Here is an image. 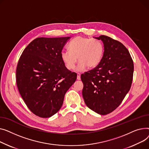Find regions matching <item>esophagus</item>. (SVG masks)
<instances>
[{
	"label": "esophagus",
	"instance_id": "34e87169",
	"mask_svg": "<svg viewBox=\"0 0 149 149\" xmlns=\"http://www.w3.org/2000/svg\"><path fill=\"white\" fill-rule=\"evenodd\" d=\"M77 79L81 80V74H79V73L77 74Z\"/></svg>",
	"mask_w": 149,
	"mask_h": 149
}]
</instances>
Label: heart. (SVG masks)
I'll return each mask as SVG.
<instances>
[{
  "mask_svg": "<svg viewBox=\"0 0 149 149\" xmlns=\"http://www.w3.org/2000/svg\"><path fill=\"white\" fill-rule=\"evenodd\" d=\"M68 50L61 52V58L65 67L73 70L79 61L76 70L83 72L88 67L94 68L98 66L103 58L104 48L102 43L97 40L77 37L68 45ZM78 59H77V58Z\"/></svg>",
  "mask_w": 149,
  "mask_h": 149,
  "instance_id": "obj_1",
  "label": "heart"
}]
</instances>
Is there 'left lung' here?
Masks as SVG:
<instances>
[{
  "label": "left lung",
  "instance_id": "left-lung-1",
  "mask_svg": "<svg viewBox=\"0 0 149 149\" xmlns=\"http://www.w3.org/2000/svg\"><path fill=\"white\" fill-rule=\"evenodd\" d=\"M102 40L104 52L98 66L81 74L82 95L86 105L100 115L114 111L129 92L133 79L134 63L120 42L106 36Z\"/></svg>",
  "mask_w": 149,
  "mask_h": 149
}]
</instances>
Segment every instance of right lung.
Segmentation results:
<instances>
[{
    "label": "right lung",
    "instance_id": "1",
    "mask_svg": "<svg viewBox=\"0 0 149 149\" xmlns=\"http://www.w3.org/2000/svg\"><path fill=\"white\" fill-rule=\"evenodd\" d=\"M70 37L37 38L23 50L16 70L19 93L34 114L49 118L63 105L76 73L64 65L61 54Z\"/></svg>",
    "mask_w": 149,
    "mask_h": 149
}]
</instances>
